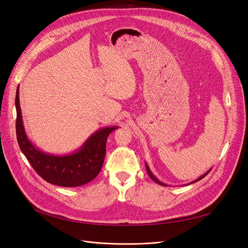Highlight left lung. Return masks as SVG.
Returning <instances> with one entry per match:
<instances>
[{
  "instance_id": "8db88e82",
  "label": "left lung",
  "mask_w": 248,
  "mask_h": 248,
  "mask_svg": "<svg viewBox=\"0 0 248 248\" xmlns=\"http://www.w3.org/2000/svg\"><path fill=\"white\" fill-rule=\"evenodd\" d=\"M146 170H147V172H148V175H149V177H150V178H151V179L153 180V181H155L156 183H158V184H160V185H162V186H167V185H166V184H164V183L160 182V181H159V180H158V179H157V178H156V177H155V176H154V175L152 174V171H151V170H150V169H149V167H148V164H147V162H146ZM210 170H211V169H210V170H208L207 172H205V174H204V175H202V176H201L200 178H198L197 180H194V181H193V182H191V183H196V182H198V181H199V180H201V179H202V178H204V177H206V176H207V175L209 174V171H210Z\"/></svg>"
}]
</instances>
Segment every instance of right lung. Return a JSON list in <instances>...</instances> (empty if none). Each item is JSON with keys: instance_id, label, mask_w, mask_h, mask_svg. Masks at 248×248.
I'll list each match as a JSON object with an SVG mask.
<instances>
[{"instance_id": "1", "label": "right lung", "mask_w": 248, "mask_h": 248, "mask_svg": "<svg viewBox=\"0 0 248 248\" xmlns=\"http://www.w3.org/2000/svg\"><path fill=\"white\" fill-rule=\"evenodd\" d=\"M16 108L18 146L30 164L42 179L58 186L77 187L91 182L99 174L107 152L108 137L118 126L103 127L95 131L76 152L55 155L41 151L28 139L22 122L18 87Z\"/></svg>"}]
</instances>
